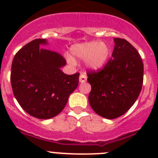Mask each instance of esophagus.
Returning <instances> with one entry per match:
<instances>
[{
  "label": "esophagus",
  "instance_id": "obj_1",
  "mask_svg": "<svg viewBox=\"0 0 158 158\" xmlns=\"http://www.w3.org/2000/svg\"><path fill=\"white\" fill-rule=\"evenodd\" d=\"M87 80V75L84 73H81L80 76H79V82L80 83H84Z\"/></svg>",
  "mask_w": 158,
  "mask_h": 158
}]
</instances>
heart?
<instances>
[{
    "mask_svg": "<svg viewBox=\"0 0 158 158\" xmlns=\"http://www.w3.org/2000/svg\"><path fill=\"white\" fill-rule=\"evenodd\" d=\"M73 56L79 59H86L87 65L94 69H101L107 62L110 55V47L105 43L92 41L89 43L76 44L71 48ZM69 62H73L69 58Z\"/></svg>",
    "mask_w": 158,
    "mask_h": 158,
    "instance_id": "b5f03b06",
    "label": "heart"
}]
</instances>
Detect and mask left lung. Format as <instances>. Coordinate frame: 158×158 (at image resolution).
Returning <instances> with one entry per match:
<instances>
[{
	"mask_svg": "<svg viewBox=\"0 0 158 158\" xmlns=\"http://www.w3.org/2000/svg\"><path fill=\"white\" fill-rule=\"evenodd\" d=\"M111 59L102 69L87 72L92 89L93 110L102 117L115 119L125 114L139 98L143 81V63L128 41L114 38Z\"/></svg>",
	"mask_w": 158,
	"mask_h": 158,
	"instance_id": "8db88e82",
	"label": "left lung"
}]
</instances>
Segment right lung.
I'll return each mask as SVG.
<instances>
[{
  "mask_svg": "<svg viewBox=\"0 0 158 158\" xmlns=\"http://www.w3.org/2000/svg\"><path fill=\"white\" fill-rule=\"evenodd\" d=\"M38 38L21 48L14 57L10 82L13 94L26 112L38 119H50L61 112L79 84V74L61 71L66 61L61 55L41 48Z\"/></svg>",
  "mask_w": 158,
  "mask_h": 158,
  "instance_id": "right-lung-1",
  "label": "right lung"
}]
</instances>
